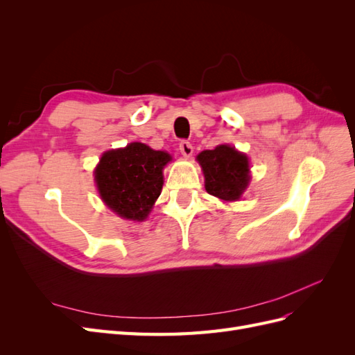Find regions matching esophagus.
<instances>
[{"mask_svg":"<svg viewBox=\"0 0 355 355\" xmlns=\"http://www.w3.org/2000/svg\"><path fill=\"white\" fill-rule=\"evenodd\" d=\"M179 149H180L182 155H185V157H189V155H192V153H194V146H192L188 141H182L179 144Z\"/></svg>","mask_w":355,"mask_h":355,"instance_id":"esophagus-1","label":"esophagus"}]
</instances>
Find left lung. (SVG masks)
<instances>
[{
  "label": "left lung",
  "mask_w": 355,
  "mask_h": 355,
  "mask_svg": "<svg viewBox=\"0 0 355 355\" xmlns=\"http://www.w3.org/2000/svg\"><path fill=\"white\" fill-rule=\"evenodd\" d=\"M210 196L223 201H237L250 182V163L234 146L219 145L197 155Z\"/></svg>",
  "instance_id": "left-lung-1"
}]
</instances>
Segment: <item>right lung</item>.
<instances>
[{
    "label": "right lung",
    "mask_w": 355,
    "mask_h": 355,
    "mask_svg": "<svg viewBox=\"0 0 355 355\" xmlns=\"http://www.w3.org/2000/svg\"><path fill=\"white\" fill-rule=\"evenodd\" d=\"M171 155L141 142L106 151L94 168L101 198L118 216L142 222L164 184L163 168Z\"/></svg>",
    "instance_id": "right-lung-1"
}]
</instances>
